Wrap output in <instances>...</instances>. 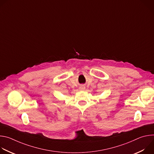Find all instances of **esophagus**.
Returning <instances> with one entry per match:
<instances>
[{
  "label": "esophagus",
  "mask_w": 154,
  "mask_h": 154,
  "mask_svg": "<svg viewBox=\"0 0 154 154\" xmlns=\"http://www.w3.org/2000/svg\"><path fill=\"white\" fill-rule=\"evenodd\" d=\"M85 88V86H80V90H84Z\"/></svg>",
  "instance_id": "34e87169"
}]
</instances>
